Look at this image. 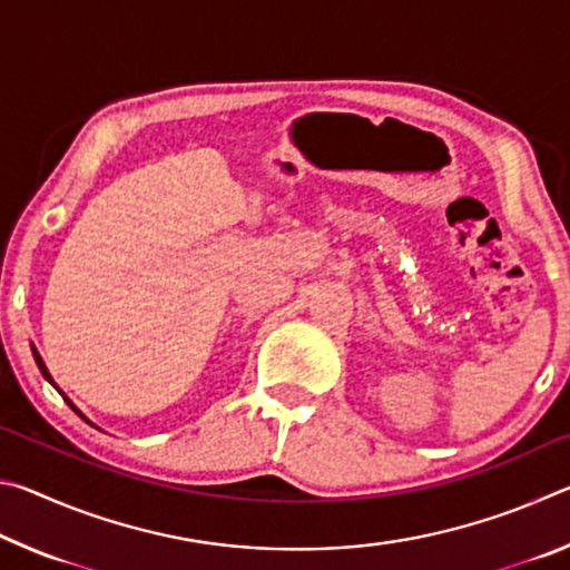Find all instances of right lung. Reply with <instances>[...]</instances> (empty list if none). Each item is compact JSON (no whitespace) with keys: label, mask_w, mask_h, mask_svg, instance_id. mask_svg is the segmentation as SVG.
Wrapping results in <instances>:
<instances>
[{"label":"right lung","mask_w":570,"mask_h":570,"mask_svg":"<svg viewBox=\"0 0 570 570\" xmlns=\"http://www.w3.org/2000/svg\"><path fill=\"white\" fill-rule=\"evenodd\" d=\"M32 352H35V350H32ZM35 360H37V366H40V372L45 374V380H50V382H52V377H50V372H47V366H45V362H42V356L35 352ZM65 400H67V397H65ZM67 404H70V407L75 410V404H72V402H67ZM75 412H77V410H75ZM77 414H80V412H77ZM82 420H85V417H82Z\"/></svg>","instance_id":"1"}]
</instances>
